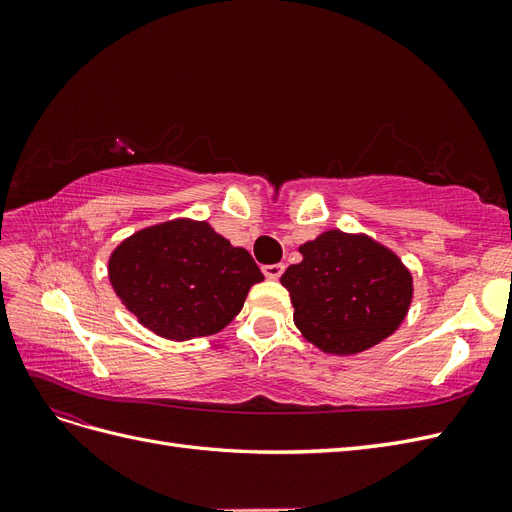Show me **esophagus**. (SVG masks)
<instances>
[{"mask_svg":"<svg viewBox=\"0 0 512 512\" xmlns=\"http://www.w3.org/2000/svg\"><path fill=\"white\" fill-rule=\"evenodd\" d=\"M262 273H265L269 280H277V277L284 273V265H282V262H275V265H265V267H262Z\"/></svg>","mask_w":512,"mask_h":512,"instance_id":"esophagus-1","label":"esophagus"}]
</instances>
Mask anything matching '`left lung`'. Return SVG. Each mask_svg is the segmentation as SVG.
I'll return each instance as SVG.
<instances>
[{"mask_svg":"<svg viewBox=\"0 0 512 512\" xmlns=\"http://www.w3.org/2000/svg\"><path fill=\"white\" fill-rule=\"evenodd\" d=\"M303 260L282 275L305 339L331 354L363 352L389 337L412 299V275L367 237L329 230L299 247Z\"/></svg>","mask_w":512,"mask_h":512,"instance_id":"left-lung-1","label":"left lung"}]
</instances>
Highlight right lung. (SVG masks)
<instances>
[{"label": "right lung", "instance_id": "obj_1", "mask_svg": "<svg viewBox=\"0 0 512 512\" xmlns=\"http://www.w3.org/2000/svg\"><path fill=\"white\" fill-rule=\"evenodd\" d=\"M108 277L138 322L175 342L222 331L265 280L250 252L192 220L136 232L113 252Z\"/></svg>", "mask_w": 512, "mask_h": 512}]
</instances>
